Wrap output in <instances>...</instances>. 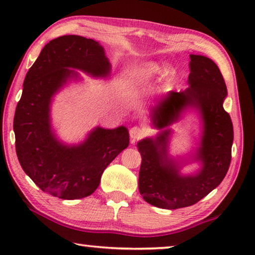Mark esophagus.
<instances>
[{
  "label": "esophagus",
  "mask_w": 255,
  "mask_h": 255,
  "mask_svg": "<svg viewBox=\"0 0 255 255\" xmlns=\"http://www.w3.org/2000/svg\"><path fill=\"white\" fill-rule=\"evenodd\" d=\"M144 131L143 128L140 127H133L130 128V136L132 139V142H135V140H139L140 137L143 136Z\"/></svg>",
  "instance_id": "1"
}]
</instances>
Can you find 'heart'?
I'll return each instance as SVG.
<instances>
[{
	"mask_svg": "<svg viewBox=\"0 0 255 255\" xmlns=\"http://www.w3.org/2000/svg\"><path fill=\"white\" fill-rule=\"evenodd\" d=\"M164 68L157 62L149 61L128 68L124 75V86L128 91H136L150 84L157 76L163 73Z\"/></svg>",
	"mask_w": 255,
	"mask_h": 255,
	"instance_id": "heart-1",
	"label": "heart"
}]
</instances>
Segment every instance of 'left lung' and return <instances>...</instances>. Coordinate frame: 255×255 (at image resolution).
Segmentation results:
<instances>
[{"label":"left lung","mask_w":255,"mask_h":255,"mask_svg":"<svg viewBox=\"0 0 255 255\" xmlns=\"http://www.w3.org/2000/svg\"><path fill=\"white\" fill-rule=\"evenodd\" d=\"M188 88L169 92L151 107L150 119L160 131L139 141L142 162L139 190L146 203L163 209H177L199 202L221 184L231 163L233 124L223 107L227 96L224 78L212 59L190 55ZM196 110L202 121L198 149L192 161L201 163L195 174L182 175L183 160L168 155V128L186 111Z\"/></svg>","instance_id":"1"}]
</instances>
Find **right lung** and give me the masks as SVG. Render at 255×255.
I'll use <instances>...</instances> for the list:
<instances>
[{"label":"right lung","mask_w":255,"mask_h":255,"mask_svg":"<svg viewBox=\"0 0 255 255\" xmlns=\"http://www.w3.org/2000/svg\"><path fill=\"white\" fill-rule=\"evenodd\" d=\"M74 69L106 78L111 64L95 40L74 34L51 40L26 73L13 121L22 169L44 193L68 200L92 195L105 168L130 142L125 127H97L78 144L58 139L51 127V103L67 83L80 79Z\"/></svg>","instance_id":"right-lung-1"}]
</instances>
